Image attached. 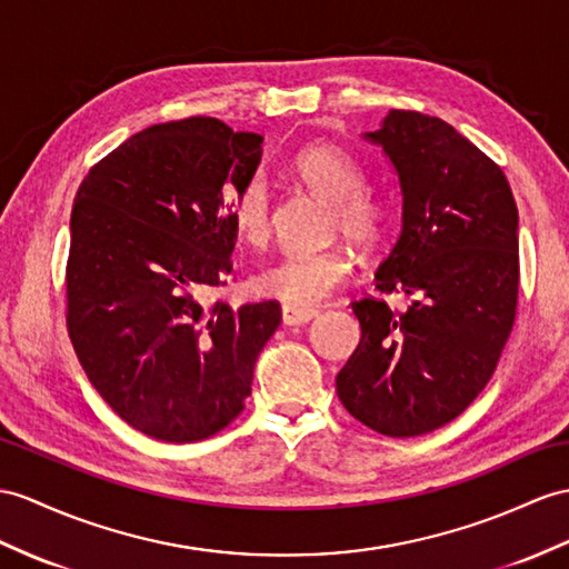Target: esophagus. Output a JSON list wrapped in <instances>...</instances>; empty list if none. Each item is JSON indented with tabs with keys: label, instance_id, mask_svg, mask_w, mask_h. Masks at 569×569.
Returning <instances> with one entry per match:
<instances>
[{
	"label": "esophagus",
	"instance_id": "34e87169",
	"mask_svg": "<svg viewBox=\"0 0 569 569\" xmlns=\"http://www.w3.org/2000/svg\"><path fill=\"white\" fill-rule=\"evenodd\" d=\"M318 311L316 309H303V307H292V303H284L282 307V323L284 326H301L309 323L311 318H316Z\"/></svg>",
	"mask_w": 569,
	"mask_h": 569
}]
</instances>
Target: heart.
I'll return each instance as SVG.
<instances>
[{"label":"heart","mask_w":569,"mask_h":569,"mask_svg":"<svg viewBox=\"0 0 569 569\" xmlns=\"http://www.w3.org/2000/svg\"><path fill=\"white\" fill-rule=\"evenodd\" d=\"M299 178L318 196L336 202V227L342 229L359 246H373L383 229V207L365 190V171L348 151L336 144H311L299 151L295 159ZM227 210L239 237L262 243L268 241L272 229L270 188L262 176L246 178V183L229 188ZM355 258L350 248H299L287 251L277 260L262 266L253 287L262 297L280 299L292 307H311L328 299L336 289L348 282Z\"/></svg>","instance_id":"1"}]
</instances>
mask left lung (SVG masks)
<instances>
[{
	"label": "left lung",
	"mask_w": 569,
	"mask_h": 569,
	"mask_svg": "<svg viewBox=\"0 0 569 569\" xmlns=\"http://www.w3.org/2000/svg\"><path fill=\"white\" fill-rule=\"evenodd\" d=\"M362 137L400 188V233L377 289L412 303L352 301L362 340L336 389L362 425L418 437L459 418L492 377L517 313L519 212L500 166L445 120L391 110Z\"/></svg>",
	"instance_id": "obj_1"
}]
</instances>
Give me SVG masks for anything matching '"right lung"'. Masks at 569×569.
<instances>
[{"label":"right lung","mask_w":569,"mask_h":569,"mask_svg":"<svg viewBox=\"0 0 569 569\" xmlns=\"http://www.w3.org/2000/svg\"><path fill=\"white\" fill-rule=\"evenodd\" d=\"M260 144L217 118L151 124L77 190L69 338L93 389L154 439L186 445L224 429L280 326L277 301L207 303L237 243L224 196L256 176Z\"/></svg>","instance_id":"obj_1"}]
</instances>
